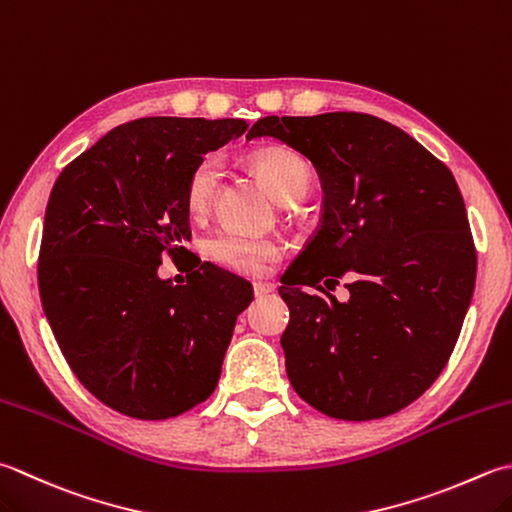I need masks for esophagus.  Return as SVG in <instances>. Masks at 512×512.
<instances>
[{"mask_svg": "<svg viewBox=\"0 0 512 512\" xmlns=\"http://www.w3.org/2000/svg\"><path fill=\"white\" fill-rule=\"evenodd\" d=\"M273 290H275V284H270V282H255V284H253L255 297H264V295H268V293H273Z\"/></svg>", "mask_w": 512, "mask_h": 512, "instance_id": "esophagus-1", "label": "esophagus"}]
</instances>
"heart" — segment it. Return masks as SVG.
Instances as JSON below:
<instances>
[{
  "label": "heart",
  "instance_id": "1",
  "mask_svg": "<svg viewBox=\"0 0 512 512\" xmlns=\"http://www.w3.org/2000/svg\"><path fill=\"white\" fill-rule=\"evenodd\" d=\"M259 175L264 177L270 193L277 202H290V199L304 197L308 190V170L299 157L288 150H266L255 162ZM224 166L222 159L208 155L199 159L195 168L190 170L186 182V208L190 215H204L213 204L219 182H222ZM208 255L228 270L244 275H257L277 262L284 253V246L270 237L246 235L242 230L224 228L208 239Z\"/></svg>",
  "mask_w": 512,
  "mask_h": 512
}]
</instances>
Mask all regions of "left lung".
Masks as SVG:
<instances>
[{
  "label": "left lung",
  "mask_w": 512,
  "mask_h": 512,
  "mask_svg": "<svg viewBox=\"0 0 512 512\" xmlns=\"http://www.w3.org/2000/svg\"><path fill=\"white\" fill-rule=\"evenodd\" d=\"M255 137L302 153L324 190L322 224L279 288L290 384L328 417L397 413L442 373L473 299L477 253L453 173L366 113L270 115ZM346 272L351 297L337 303L318 282Z\"/></svg>",
  "instance_id": "obj_1"
}]
</instances>
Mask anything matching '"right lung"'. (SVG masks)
Returning <instances> with one entry per match:
<instances>
[{"mask_svg": "<svg viewBox=\"0 0 512 512\" xmlns=\"http://www.w3.org/2000/svg\"><path fill=\"white\" fill-rule=\"evenodd\" d=\"M244 119L144 117L110 130L50 190L39 295L75 377L135 419L206 402L253 286L197 259L184 286L157 275L190 239L186 182Z\"/></svg>", "mask_w": 512, "mask_h": 512, "instance_id": "obj_1", "label": "right lung"}]
</instances>
